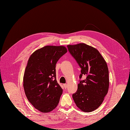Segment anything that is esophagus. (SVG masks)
I'll list each match as a JSON object with an SVG mask.
<instances>
[{
  "label": "esophagus",
  "mask_w": 130,
  "mask_h": 130,
  "mask_svg": "<svg viewBox=\"0 0 130 130\" xmlns=\"http://www.w3.org/2000/svg\"><path fill=\"white\" fill-rule=\"evenodd\" d=\"M63 86H64V88H65V89H66V88H67V85L66 84H64L63 85Z\"/></svg>",
  "instance_id": "1"
}]
</instances>
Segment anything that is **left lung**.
Wrapping results in <instances>:
<instances>
[{
	"label": "left lung",
	"mask_w": 130,
	"mask_h": 130,
	"mask_svg": "<svg viewBox=\"0 0 130 130\" xmlns=\"http://www.w3.org/2000/svg\"><path fill=\"white\" fill-rule=\"evenodd\" d=\"M67 47L81 69L77 90L73 94V99L82 111L92 112L102 104L108 92L107 64L100 52L92 46L80 43ZM83 75L87 77L82 80Z\"/></svg>",
	"instance_id": "obj_1"
}]
</instances>
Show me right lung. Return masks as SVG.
Here are the masks:
<instances>
[{
  "label": "right lung",
  "mask_w": 130,
  "mask_h": 130,
  "mask_svg": "<svg viewBox=\"0 0 130 130\" xmlns=\"http://www.w3.org/2000/svg\"><path fill=\"white\" fill-rule=\"evenodd\" d=\"M67 52L64 46H46L34 52L28 59L24 88L27 99L40 112H50L59 103L63 89L56 80L55 67Z\"/></svg>",
  "instance_id": "add662e5"
}]
</instances>
